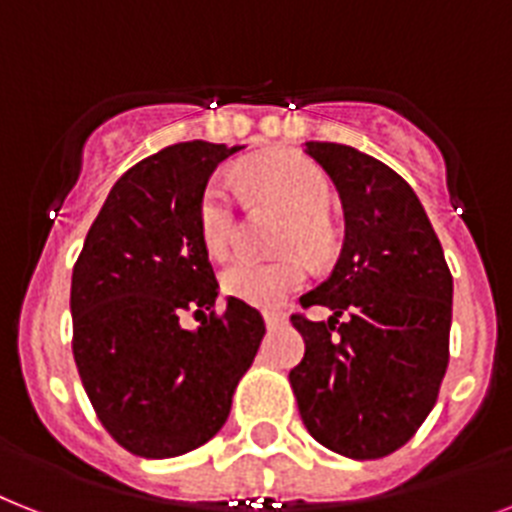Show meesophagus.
I'll return each mask as SVG.
<instances>
[{"label":"esophagus","instance_id":"obj_1","mask_svg":"<svg viewBox=\"0 0 512 512\" xmlns=\"http://www.w3.org/2000/svg\"><path fill=\"white\" fill-rule=\"evenodd\" d=\"M263 318L268 328H278L281 323H286V313H281V310H265Z\"/></svg>","mask_w":512,"mask_h":512}]
</instances>
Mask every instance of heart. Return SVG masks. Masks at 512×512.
<instances>
[{
    "mask_svg": "<svg viewBox=\"0 0 512 512\" xmlns=\"http://www.w3.org/2000/svg\"><path fill=\"white\" fill-rule=\"evenodd\" d=\"M249 181L281 199L292 220L284 231V247H302L313 260L334 255V228L326 220L331 205V181L318 165L302 157H273L247 170ZM199 236L210 255H226L236 239L234 186L223 176L213 178L202 191L197 210ZM310 276V263L302 252H286L281 257H236L220 273V286L228 297H236L255 307H276Z\"/></svg>",
    "mask_w": 512,
    "mask_h": 512,
    "instance_id": "1",
    "label": "heart"
}]
</instances>
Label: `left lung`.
Returning <instances> with one entry per match:
<instances>
[{
  "label": "left lung",
  "mask_w": 512,
  "mask_h": 512,
  "mask_svg": "<svg viewBox=\"0 0 512 512\" xmlns=\"http://www.w3.org/2000/svg\"><path fill=\"white\" fill-rule=\"evenodd\" d=\"M305 152L342 197L344 247L328 281L299 297L334 315H292L305 357L289 381L315 442L376 460L410 442L436 405L450 360L452 273L405 178L344 144L307 141Z\"/></svg>",
  "instance_id": "1"
}]
</instances>
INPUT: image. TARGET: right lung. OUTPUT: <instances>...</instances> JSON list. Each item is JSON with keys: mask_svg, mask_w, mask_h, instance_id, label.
I'll return each mask as SVG.
<instances>
[{"mask_svg": "<svg viewBox=\"0 0 512 512\" xmlns=\"http://www.w3.org/2000/svg\"><path fill=\"white\" fill-rule=\"evenodd\" d=\"M242 147L181 141L144 157L107 194L73 265L78 376L107 434L139 458H178L210 442L263 342L255 307L228 297L199 236L202 191ZM203 315L197 332L180 315ZM207 309L210 316H205Z\"/></svg>", "mask_w": 512, "mask_h": 512, "instance_id": "obj_1", "label": "right lung"}]
</instances>
